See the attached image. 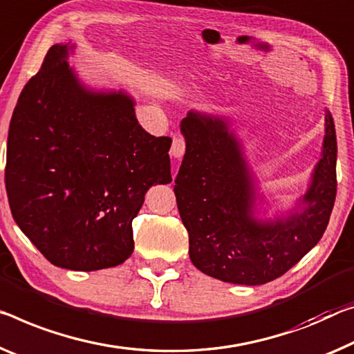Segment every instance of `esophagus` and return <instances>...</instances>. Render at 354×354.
Listing matches in <instances>:
<instances>
[{
	"label": "esophagus",
	"instance_id": "esophagus-1",
	"mask_svg": "<svg viewBox=\"0 0 354 354\" xmlns=\"http://www.w3.org/2000/svg\"><path fill=\"white\" fill-rule=\"evenodd\" d=\"M185 153V139L183 138H174L171 145V155L174 158H182Z\"/></svg>",
	"mask_w": 354,
	"mask_h": 354
}]
</instances>
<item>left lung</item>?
<instances>
[{
	"mask_svg": "<svg viewBox=\"0 0 354 354\" xmlns=\"http://www.w3.org/2000/svg\"><path fill=\"white\" fill-rule=\"evenodd\" d=\"M322 158L307 193L286 216L257 218V187L242 145L225 118L189 111L174 193L201 272L236 285H264L297 264L323 237L337 193V139L324 112Z\"/></svg>",
	"mask_w": 354,
	"mask_h": 354,
	"instance_id": "obj_1",
	"label": "left lung"
}]
</instances>
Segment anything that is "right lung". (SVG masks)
I'll use <instances>...</instances> for the list:
<instances>
[{
	"mask_svg": "<svg viewBox=\"0 0 354 354\" xmlns=\"http://www.w3.org/2000/svg\"><path fill=\"white\" fill-rule=\"evenodd\" d=\"M48 48L9 124L4 182L21 232L53 266L113 268L134 250L133 218L151 185L169 183L171 138L140 127L124 91H96Z\"/></svg>",
	"mask_w": 354,
	"mask_h": 354,
	"instance_id": "add662e5",
	"label": "right lung"
}]
</instances>
